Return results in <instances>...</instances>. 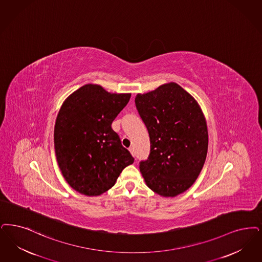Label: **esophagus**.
<instances>
[{
  "instance_id": "obj_1",
  "label": "esophagus",
  "mask_w": 262,
  "mask_h": 262,
  "mask_svg": "<svg viewBox=\"0 0 262 262\" xmlns=\"http://www.w3.org/2000/svg\"><path fill=\"white\" fill-rule=\"evenodd\" d=\"M128 150H129L130 154H132L133 156H135V150H134V148H133V147H129V148H128Z\"/></svg>"
}]
</instances>
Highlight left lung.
Segmentation results:
<instances>
[{
    "label": "left lung",
    "instance_id": "obj_1",
    "mask_svg": "<svg viewBox=\"0 0 262 262\" xmlns=\"http://www.w3.org/2000/svg\"><path fill=\"white\" fill-rule=\"evenodd\" d=\"M146 126L151 150L139 165L147 186L162 197H176L190 188L204 167L208 126L197 100L173 82L136 96Z\"/></svg>",
    "mask_w": 262,
    "mask_h": 262
}]
</instances>
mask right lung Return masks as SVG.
<instances>
[{"mask_svg":"<svg viewBox=\"0 0 262 262\" xmlns=\"http://www.w3.org/2000/svg\"><path fill=\"white\" fill-rule=\"evenodd\" d=\"M130 94L86 84L63 102L54 125V150L63 178L84 196H99L135 159L111 125Z\"/></svg>","mask_w":262,"mask_h":262,"instance_id":"add662e5","label":"right lung"}]
</instances>
